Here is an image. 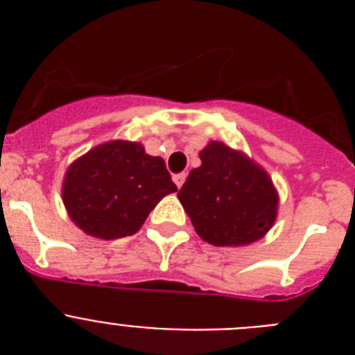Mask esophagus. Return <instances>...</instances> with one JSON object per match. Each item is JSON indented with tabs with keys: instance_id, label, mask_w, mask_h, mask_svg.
I'll use <instances>...</instances> for the list:
<instances>
[{
	"instance_id": "obj_1",
	"label": "esophagus",
	"mask_w": 355,
	"mask_h": 355,
	"mask_svg": "<svg viewBox=\"0 0 355 355\" xmlns=\"http://www.w3.org/2000/svg\"><path fill=\"white\" fill-rule=\"evenodd\" d=\"M172 180H174V183L178 184V188H181V187H183L184 180H187V174H175Z\"/></svg>"
}]
</instances>
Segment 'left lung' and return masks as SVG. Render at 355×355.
Wrapping results in <instances>:
<instances>
[{
	"label": "left lung",
	"mask_w": 355,
	"mask_h": 355,
	"mask_svg": "<svg viewBox=\"0 0 355 355\" xmlns=\"http://www.w3.org/2000/svg\"><path fill=\"white\" fill-rule=\"evenodd\" d=\"M200 167L178 192L197 234L216 247L249 245L277 218L279 196L270 175L241 150L209 142Z\"/></svg>",
	"instance_id": "8db88e82"
}]
</instances>
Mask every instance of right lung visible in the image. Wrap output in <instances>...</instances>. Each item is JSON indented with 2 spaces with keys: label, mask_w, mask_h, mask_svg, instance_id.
Segmentation results:
<instances>
[{
  "label": "right lung",
  "mask_w": 355,
  "mask_h": 355,
  "mask_svg": "<svg viewBox=\"0 0 355 355\" xmlns=\"http://www.w3.org/2000/svg\"><path fill=\"white\" fill-rule=\"evenodd\" d=\"M175 190L163 158L149 156L139 142L112 140L71 163L62 199L83 233L117 240L137 233L159 200Z\"/></svg>",
  "instance_id": "right-lung-1"
}]
</instances>
